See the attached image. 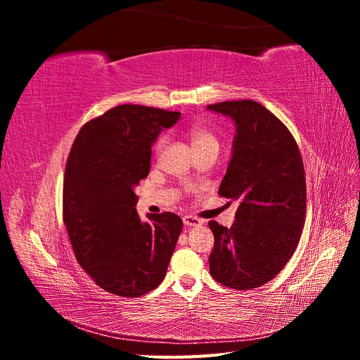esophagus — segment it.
I'll use <instances>...</instances> for the list:
<instances>
[{
  "label": "esophagus",
  "instance_id": "34e87169",
  "mask_svg": "<svg viewBox=\"0 0 360 360\" xmlns=\"http://www.w3.org/2000/svg\"><path fill=\"white\" fill-rule=\"evenodd\" d=\"M183 224L186 226H197V225H201V219H198L197 216L186 214V216H183Z\"/></svg>",
  "mask_w": 360,
  "mask_h": 360
}]
</instances>
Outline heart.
Returning <instances> with one entry per match:
<instances>
[{"mask_svg": "<svg viewBox=\"0 0 360 360\" xmlns=\"http://www.w3.org/2000/svg\"><path fill=\"white\" fill-rule=\"evenodd\" d=\"M188 136L191 139V144L193 150L201 151L210 147H219V141H217L214 129L204 122H193L188 127ZM163 147H165V138H160L155 146V155L159 156L162 153Z\"/></svg>", "mask_w": 360, "mask_h": 360, "instance_id": "b5f03b06", "label": "heart"}]
</instances>
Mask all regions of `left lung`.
I'll list each match as a JSON object with an SVG mask.
<instances>
[{
  "mask_svg": "<svg viewBox=\"0 0 360 360\" xmlns=\"http://www.w3.org/2000/svg\"><path fill=\"white\" fill-rule=\"evenodd\" d=\"M207 108L237 126L219 195L240 200L231 228L209 222L214 236L210 275L228 288H257L284 269L300 240L307 214L300 150L287 126L255 101Z\"/></svg>",
  "mask_w": 360,
  "mask_h": 360,
  "instance_id": "obj_1",
  "label": "left lung"
}]
</instances>
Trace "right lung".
<instances>
[{
	"instance_id": "right-lung-1",
	"label": "right lung",
	"mask_w": 360,
	"mask_h": 360,
	"mask_svg": "<svg viewBox=\"0 0 360 360\" xmlns=\"http://www.w3.org/2000/svg\"><path fill=\"white\" fill-rule=\"evenodd\" d=\"M180 112L118 105L76 135L63 181V222L81 267L115 296L139 297L165 278L183 228L176 213L139 219L135 188L148 176L151 146Z\"/></svg>"
}]
</instances>
